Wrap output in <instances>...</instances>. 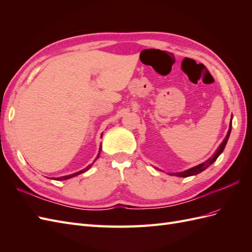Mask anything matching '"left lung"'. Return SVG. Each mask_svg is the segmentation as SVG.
I'll use <instances>...</instances> for the list:
<instances>
[{
    "instance_id": "8db88e82",
    "label": "left lung",
    "mask_w": 252,
    "mask_h": 252,
    "mask_svg": "<svg viewBox=\"0 0 252 252\" xmlns=\"http://www.w3.org/2000/svg\"><path fill=\"white\" fill-rule=\"evenodd\" d=\"M231 125H232V118H231V121H230V124H229V129H228V132L225 136V139L223 140V142L220 144V146L218 147V149L215 151V154H213L208 159H206L205 162H203L202 164H199L196 165L194 167H192V168H189L187 170H184V171H181V172H168L169 175H177V177H180V178H187V177H191V175H195V174H199L201 173L202 171H204L206 168H208V167L213 163L216 162V159L219 158V156L222 154L226 144L228 142V139H229V135H230V132H231ZM157 168V167H156ZM158 169V168H157ZM159 171H162L161 169H158Z\"/></svg>"
}]
</instances>
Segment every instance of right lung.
<instances>
[{"instance_id":"add662e5","label":"right lung","mask_w":252,"mask_h":252,"mask_svg":"<svg viewBox=\"0 0 252 252\" xmlns=\"http://www.w3.org/2000/svg\"><path fill=\"white\" fill-rule=\"evenodd\" d=\"M101 138H102V136H101ZM101 150H102V148H101V146H100V149H98V154H97V156H96V158H95V159H94V162L96 161V159H97L98 158H100V152H101ZM93 165H94V163L88 165V166L86 167V168H84V169H82V170H80V171H78V172H74V173H72V174H68V175H64V177H60V178L57 179V181H64V180L71 179V178L75 177V175H79V174H81V173H83V172L87 171L88 169L91 168V166H93Z\"/></svg>"}]
</instances>
